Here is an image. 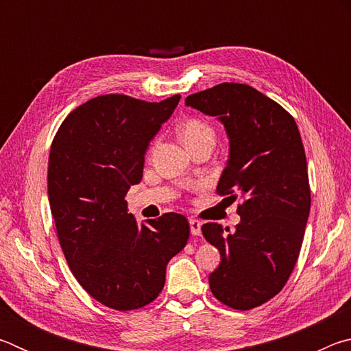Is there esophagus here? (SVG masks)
I'll use <instances>...</instances> for the list:
<instances>
[{
  "instance_id": "1",
  "label": "esophagus",
  "mask_w": 351,
  "mask_h": 351,
  "mask_svg": "<svg viewBox=\"0 0 351 351\" xmlns=\"http://www.w3.org/2000/svg\"><path fill=\"white\" fill-rule=\"evenodd\" d=\"M189 224H190V234L192 235L201 234V221H198V219H195V218H190Z\"/></svg>"
}]
</instances>
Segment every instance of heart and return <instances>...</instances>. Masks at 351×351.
<instances>
[{"instance_id": "b5f03b06", "label": "heart", "mask_w": 351, "mask_h": 351, "mask_svg": "<svg viewBox=\"0 0 351 351\" xmlns=\"http://www.w3.org/2000/svg\"><path fill=\"white\" fill-rule=\"evenodd\" d=\"M181 138L186 145L197 144L199 141L215 139V132L209 123L201 121V119H190L181 127Z\"/></svg>"}]
</instances>
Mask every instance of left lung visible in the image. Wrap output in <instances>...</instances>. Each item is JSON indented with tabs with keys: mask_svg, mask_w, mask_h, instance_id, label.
Masks as SVG:
<instances>
[{
	"mask_svg": "<svg viewBox=\"0 0 351 351\" xmlns=\"http://www.w3.org/2000/svg\"><path fill=\"white\" fill-rule=\"evenodd\" d=\"M186 105L223 123L229 158L217 192L243 198L234 232L218 223L201 228L221 255L210 291L234 310H251L280 293L304 241L311 195L299 128L287 110L241 83L192 94Z\"/></svg>",
	"mask_w": 351,
	"mask_h": 351,
	"instance_id": "left-lung-1",
	"label": "left lung"
}]
</instances>
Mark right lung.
Listing matches in <instances>:
<instances>
[{
	"mask_svg": "<svg viewBox=\"0 0 351 351\" xmlns=\"http://www.w3.org/2000/svg\"><path fill=\"white\" fill-rule=\"evenodd\" d=\"M180 99L94 97L69 112L52 141L47 197L64 258L88 294L119 311L156 299L167 263L187 245L186 217L170 212L139 224L125 201Z\"/></svg>",
	"mask_w": 351,
	"mask_h": 351,
	"instance_id": "right-lung-1",
	"label": "right lung"
}]
</instances>
